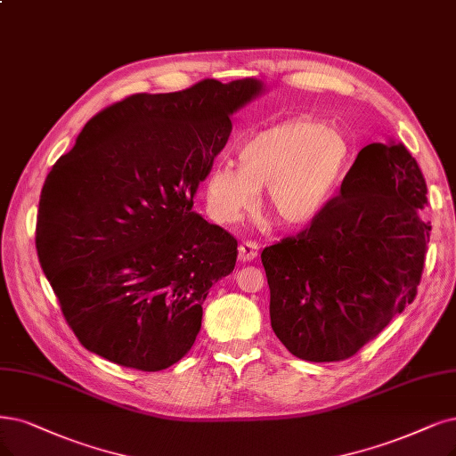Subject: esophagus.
Here are the masks:
<instances>
[{
	"label": "esophagus",
	"mask_w": 456,
	"mask_h": 456,
	"mask_svg": "<svg viewBox=\"0 0 456 456\" xmlns=\"http://www.w3.org/2000/svg\"><path fill=\"white\" fill-rule=\"evenodd\" d=\"M257 251H259V244L256 240H244L239 246V259L240 261H251L257 257Z\"/></svg>",
	"instance_id": "34e87169"
}]
</instances>
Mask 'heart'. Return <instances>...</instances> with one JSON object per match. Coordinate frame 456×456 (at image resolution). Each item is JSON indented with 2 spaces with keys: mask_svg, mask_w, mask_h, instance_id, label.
Segmentation results:
<instances>
[{
  "mask_svg": "<svg viewBox=\"0 0 456 456\" xmlns=\"http://www.w3.org/2000/svg\"><path fill=\"white\" fill-rule=\"evenodd\" d=\"M349 165L344 133L312 118H293L266 127L239 148V167L217 163L207 176L208 214L232 225L259 205L285 225H305L329 205Z\"/></svg>",
  "mask_w": 456,
  "mask_h": 456,
  "instance_id": "1",
  "label": "heart"
}]
</instances>
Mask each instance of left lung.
Segmentation results:
<instances>
[{
	"label": "left lung",
	"instance_id": "1",
	"mask_svg": "<svg viewBox=\"0 0 456 456\" xmlns=\"http://www.w3.org/2000/svg\"><path fill=\"white\" fill-rule=\"evenodd\" d=\"M427 205L406 146L374 142L322 214L263 249L273 330L289 353L346 361L411 305L430 240Z\"/></svg>",
	"mask_w": 456,
	"mask_h": 456
}]
</instances>
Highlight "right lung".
Listing matches in <instances>:
<instances>
[{
	"instance_id": "add662e5",
	"label": "right lung",
	"mask_w": 456,
	"mask_h": 456,
	"mask_svg": "<svg viewBox=\"0 0 456 456\" xmlns=\"http://www.w3.org/2000/svg\"><path fill=\"white\" fill-rule=\"evenodd\" d=\"M256 78L134 94L97 112L45 180L36 227L43 273L78 342L158 372L195 344L202 302L239 242L191 212L200 180Z\"/></svg>"
}]
</instances>
